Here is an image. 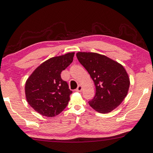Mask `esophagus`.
Returning a JSON list of instances; mask_svg holds the SVG:
<instances>
[{"mask_svg": "<svg viewBox=\"0 0 153 153\" xmlns=\"http://www.w3.org/2000/svg\"><path fill=\"white\" fill-rule=\"evenodd\" d=\"M82 85H79L78 86H77V88L76 89V91H82Z\"/></svg>", "mask_w": 153, "mask_h": 153, "instance_id": "34e87169", "label": "esophagus"}]
</instances>
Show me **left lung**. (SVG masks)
I'll list each match as a JSON object with an SVG mask.
<instances>
[{"instance_id": "1", "label": "left lung", "mask_w": 153, "mask_h": 153, "mask_svg": "<svg viewBox=\"0 0 153 153\" xmlns=\"http://www.w3.org/2000/svg\"><path fill=\"white\" fill-rule=\"evenodd\" d=\"M77 59L84 66L96 87L90 106L100 113H108L120 105L126 96L130 79L124 67L105 55L78 52Z\"/></svg>"}]
</instances>
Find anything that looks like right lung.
Here are the masks:
<instances>
[{
    "mask_svg": "<svg viewBox=\"0 0 153 153\" xmlns=\"http://www.w3.org/2000/svg\"><path fill=\"white\" fill-rule=\"evenodd\" d=\"M75 53L51 57L39 66L27 80V102L40 114L53 117L67 107L72 91L61 73L73 62Z\"/></svg>",
    "mask_w": 153,
    "mask_h": 153,
    "instance_id": "right-lung-1",
    "label": "right lung"
}]
</instances>
